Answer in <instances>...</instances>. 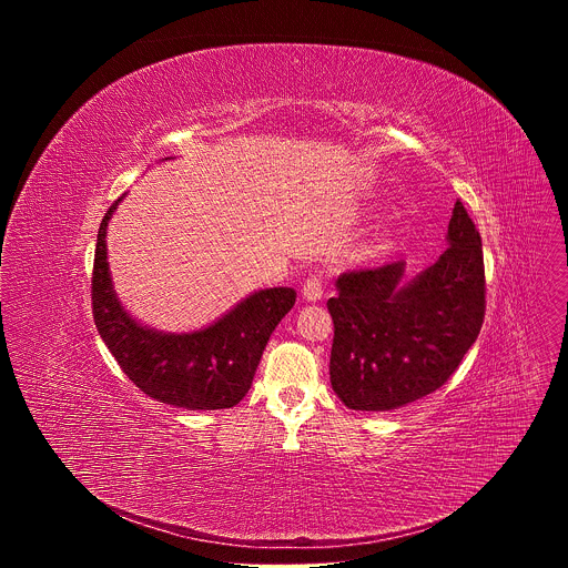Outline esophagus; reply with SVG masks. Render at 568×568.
<instances>
[{"instance_id":"obj_1","label":"esophagus","mask_w":568,"mask_h":568,"mask_svg":"<svg viewBox=\"0 0 568 568\" xmlns=\"http://www.w3.org/2000/svg\"><path fill=\"white\" fill-rule=\"evenodd\" d=\"M301 292H303V296H305L307 301H318V298L323 296V278H321L318 274L307 276V278L303 281Z\"/></svg>"}]
</instances>
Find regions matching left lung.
<instances>
[{"mask_svg":"<svg viewBox=\"0 0 568 568\" xmlns=\"http://www.w3.org/2000/svg\"><path fill=\"white\" fill-rule=\"evenodd\" d=\"M449 247L412 283L404 263L337 278L331 384L355 412H390L440 388L476 342L485 316L480 235L460 200Z\"/></svg>","mask_w":568,"mask_h":568,"instance_id":"obj_1","label":"left lung"}]
</instances>
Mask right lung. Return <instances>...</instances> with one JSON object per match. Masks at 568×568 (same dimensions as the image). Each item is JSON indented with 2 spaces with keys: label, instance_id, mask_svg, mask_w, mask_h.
I'll return each instance as SVG.
<instances>
[{
  "label": "right lung",
  "instance_id": "obj_1",
  "mask_svg": "<svg viewBox=\"0 0 568 568\" xmlns=\"http://www.w3.org/2000/svg\"><path fill=\"white\" fill-rule=\"evenodd\" d=\"M114 202L99 229L92 312L99 335L139 390L156 402L191 412L229 409L247 395L263 351L296 292L272 287L252 294L213 326L191 335H161L139 326L114 296L105 233Z\"/></svg>",
  "mask_w": 568,
  "mask_h": 568
}]
</instances>
